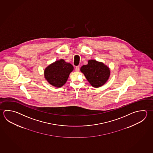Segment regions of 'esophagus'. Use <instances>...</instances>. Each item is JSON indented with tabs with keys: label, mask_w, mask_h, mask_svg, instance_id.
Instances as JSON below:
<instances>
[{
	"label": "esophagus",
	"mask_w": 153,
	"mask_h": 153,
	"mask_svg": "<svg viewBox=\"0 0 153 153\" xmlns=\"http://www.w3.org/2000/svg\"><path fill=\"white\" fill-rule=\"evenodd\" d=\"M75 71L76 72H78L79 71V66H77L75 68Z\"/></svg>",
	"instance_id": "obj_1"
}]
</instances>
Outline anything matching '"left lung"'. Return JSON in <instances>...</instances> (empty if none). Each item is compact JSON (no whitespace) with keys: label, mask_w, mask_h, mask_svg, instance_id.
Listing matches in <instances>:
<instances>
[{"label":"left lung","mask_w":153,"mask_h":153,"mask_svg":"<svg viewBox=\"0 0 153 153\" xmlns=\"http://www.w3.org/2000/svg\"><path fill=\"white\" fill-rule=\"evenodd\" d=\"M81 71L94 88H99L104 85L110 75V70L107 65L93 59L89 60L88 64L82 66Z\"/></svg>","instance_id":"1"}]
</instances>
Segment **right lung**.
Segmentation results:
<instances>
[{"label":"right lung","instance_id":"1","mask_svg":"<svg viewBox=\"0 0 153 153\" xmlns=\"http://www.w3.org/2000/svg\"><path fill=\"white\" fill-rule=\"evenodd\" d=\"M74 66L61 59L50 64L44 70V77L51 85L56 88L62 87L65 83Z\"/></svg>","mask_w":153,"mask_h":153}]
</instances>
